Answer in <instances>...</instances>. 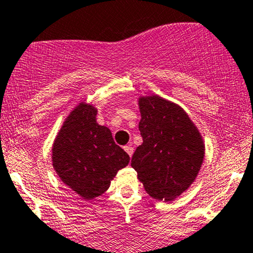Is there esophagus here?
Segmentation results:
<instances>
[{
    "label": "esophagus",
    "instance_id": "esophagus-1",
    "mask_svg": "<svg viewBox=\"0 0 253 253\" xmlns=\"http://www.w3.org/2000/svg\"><path fill=\"white\" fill-rule=\"evenodd\" d=\"M125 151H126L127 152V154H128V156L129 157H132V155H133V148H132V146H125Z\"/></svg>",
    "mask_w": 253,
    "mask_h": 253
}]
</instances>
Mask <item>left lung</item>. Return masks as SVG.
Masks as SVG:
<instances>
[{"label":"left lung","instance_id":"1","mask_svg":"<svg viewBox=\"0 0 253 253\" xmlns=\"http://www.w3.org/2000/svg\"><path fill=\"white\" fill-rule=\"evenodd\" d=\"M143 144L131 166L150 197L171 202L198 175L204 160L203 138L180 105L157 95L138 99Z\"/></svg>","mask_w":253,"mask_h":253}]
</instances>
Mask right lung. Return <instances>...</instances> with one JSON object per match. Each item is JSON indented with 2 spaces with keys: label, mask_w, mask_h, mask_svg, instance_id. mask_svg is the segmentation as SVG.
Here are the masks:
<instances>
[{
  "label": "right lung",
  "mask_w": 253,
  "mask_h": 253,
  "mask_svg": "<svg viewBox=\"0 0 253 253\" xmlns=\"http://www.w3.org/2000/svg\"><path fill=\"white\" fill-rule=\"evenodd\" d=\"M96 115L92 104H78L66 118L51 149L52 167L61 181L88 201L103 194L116 173L129 162L110 129L97 124Z\"/></svg>",
  "instance_id": "obj_1"
}]
</instances>
